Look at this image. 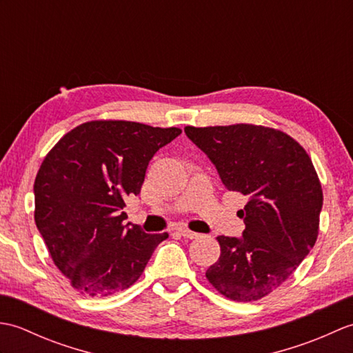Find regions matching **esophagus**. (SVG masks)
<instances>
[{
    "label": "esophagus",
    "mask_w": 353,
    "mask_h": 353,
    "mask_svg": "<svg viewBox=\"0 0 353 353\" xmlns=\"http://www.w3.org/2000/svg\"><path fill=\"white\" fill-rule=\"evenodd\" d=\"M179 234H181L183 238H188V239H194V238L200 236V234H197V232H192L190 229H179Z\"/></svg>",
    "instance_id": "34e87169"
}]
</instances>
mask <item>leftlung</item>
<instances>
[{
	"label": "left lung",
	"instance_id": "8db88e82",
	"mask_svg": "<svg viewBox=\"0 0 353 353\" xmlns=\"http://www.w3.org/2000/svg\"><path fill=\"white\" fill-rule=\"evenodd\" d=\"M185 133L224 186L249 197L238 211L243 236H216L221 253L206 279L230 301H259L294 273L317 241L323 205L317 171L305 148L277 129L186 125Z\"/></svg>",
	"mask_w": 353,
	"mask_h": 353
}]
</instances>
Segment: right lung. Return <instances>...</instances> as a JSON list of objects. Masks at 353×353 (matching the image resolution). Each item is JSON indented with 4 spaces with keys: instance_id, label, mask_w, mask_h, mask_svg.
Here are the masks:
<instances>
[{
    "instance_id": "obj_1",
    "label": "right lung",
    "mask_w": 353,
    "mask_h": 353,
    "mask_svg": "<svg viewBox=\"0 0 353 353\" xmlns=\"http://www.w3.org/2000/svg\"><path fill=\"white\" fill-rule=\"evenodd\" d=\"M182 133L121 119L77 125L52 147L34 181V221L50 256L80 294L106 297L139 279L163 234L125 220L148 162Z\"/></svg>"
}]
</instances>
